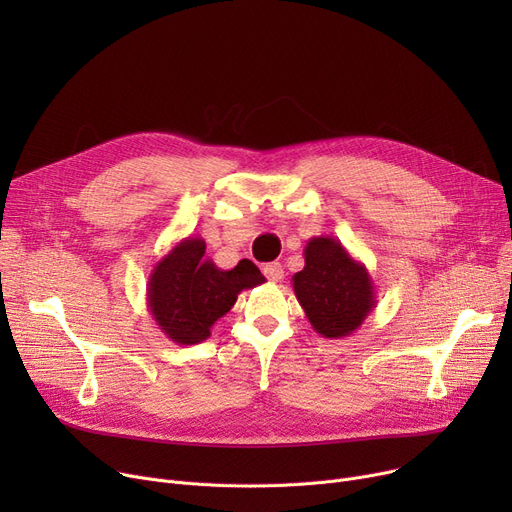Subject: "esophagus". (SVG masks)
<instances>
[{"label": "esophagus", "instance_id": "34e87169", "mask_svg": "<svg viewBox=\"0 0 512 512\" xmlns=\"http://www.w3.org/2000/svg\"><path fill=\"white\" fill-rule=\"evenodd\" d=\"M263 274L267 276V280L272 282H280L284 278V267L280 263H267L263 267Z\"/></svg>", "mask_w": 512, "mask_h": 512}]
</instances>
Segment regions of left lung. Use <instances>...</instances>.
<instances>
[{
	"instance_id": "obj_1",
	"label": "left lung",
	"mask_w": 512,
	"mask_h": 512,
	"mask_svg": "<svg viewBox=\"0 0 512 512\" xmlns=\"http://www.w3.org/2000/svg\"><path fill=\"white\" fill-rule=\"evenodd\" d=\"M303 255L305 267L292 276V288L311 328L324 338L351 336L375 309L365 263L332 236L309 238Z\"/></svg>"
}]
</instances>
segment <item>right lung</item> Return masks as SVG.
<instances>
[{
  "mask_svg": "<svg viewBox=\"0 0 512 512\" xmlns=\"http://www.w3.org/2000/svg\"><path fill=\"white\" fill-rule=\"evenodd\" d=\"M257 265L240 259L222 270L205 257V240L186 236L161 257L149 274L147 307L157 328L176 344H199L211 336L242 290L263 284Z\"/></svg>",
  "mask_w": 512,
  "mask_h": 512,
  "instance_id": "right-lung-1",
  "label": "right lung"
}]
</instances>
